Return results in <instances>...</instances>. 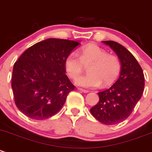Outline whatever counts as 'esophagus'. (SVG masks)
I'll list each match as a JSON object with an SVG mask.
<instances>
[{"instance_id":"obj_1","label":"esophagus","mask_w":152,"mask_h":152,"mask_svg":"<svg viewBox=\"0 0 152 152\" xmlns=\"http://www.w3.org/2000/svg\"><path fill=\"white\" fill-rule=\"evenodd\" d=\"M77 89L79 90V91H82V92H83V93H88V90L83 89V88H77Z\"/></svg>"}]
</instances>
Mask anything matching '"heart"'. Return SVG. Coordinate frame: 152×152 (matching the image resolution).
Here are the masks:
<instances>
[{
  "instance_id": "b5f03b06",
  "label": "heart",
  "mask_w": 152,
  "mask_h": 152,
  "mask_svg": "<svg viewBox=\"0 0 152 152\" xmlns=\"http://www.w3.org/2000/svg\"><path fill=\"white\" fill-rule=\"evenodd\" d=\"M89 66V73L78 77L84 67ZM66 72L70 78L75 79V83L85 88L97 87L112 83L117 78L121 69L120 59L115 55L108 54L105 49L95 44L83 46L79 52L69 54L64 61Z\"/></svg>"
}]
</instances>
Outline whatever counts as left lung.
Listing matches in <instances>:
<instances>
[{"mask_svg": "<svg viewBox=\"0 0 152 152\" xmlns=\"http://www.w3.org/2000/svg\"><path fill=\"white\" fill-rule=\"evenodd\" d=\"M103 43L110 46L119 58L121 75L110 88L98 92L99 102L90 112L102 124L115 125L129 118L142 97L144 75L136 58L124 46L112 40Z\"/></svg>", "mask_w": 152, "mask_h": 152, "instance_id": "1", "label": "left lung"}]
</instances>
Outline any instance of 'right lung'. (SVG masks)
I'll use <instances>...</instances> for the list:
<instances>
[{
  "label": "right lung",
  "mask_w": 152,
  "mask_h": 152,
  "mask_svg": "<svg viewBox=\"0 0 152 152\" xmlns=\"http://www.w3.org/2000/svg\"><path fill=\"white\" fill-rule=\"evenodd\" d=\"M79 42L49 38L31 46L14 64L12 88L18 109L33 120L58 113L75 88L66 75L64 61Z\"/></svg>",
  "instance_id": "add662e5"
}]
</instances>
